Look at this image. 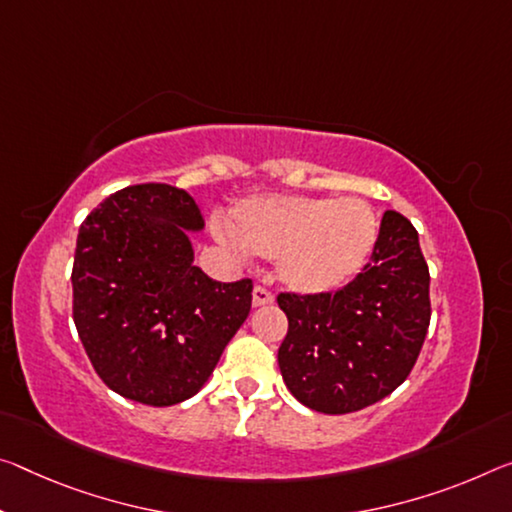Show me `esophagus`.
<instances>
[{
    "instance_id": "34e87169",
    "label": "esophagus",
    "mask_w": 512,
    "mask_h": 512,
    "mask_svg": "<svg viewBox=\"0 0 512 512\" xmlns=\"http://www.w3.org/2000/svg\"><path fill=\"white\" fill-rule=\"evenodd\" d=\"M273 303V294L266 287H262V285H257L255 289H253V305L255 307H262V305H271Z\"/></svg>"
}]
</instances>
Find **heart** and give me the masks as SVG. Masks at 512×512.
Returning a JSON list of instances; mask_svg holds the SVG:
<instances>
[{
  "mask_svg": "<svg viewBox=\"0 0 512 512\" xmlns=\"http://www.w3.org/2000/svg\"><path fill=\"white\" fill-rule=\"evenodd\" d=\"M232 230L248 253L278 259V278L298 294H328L360 275L380 223L360 198L259 196L232 209Z\"/></svg>",
  "mask_w": 512,
  "mask_h": 512,
  "instance_id": "b5f03b06",
  "label": "heart"
}]
</instances>
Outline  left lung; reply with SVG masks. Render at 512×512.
Returning <instances> with one entry per match:
<instances>
[{
  "label": "left lung",
  "mask_w": 512,
  "mask_h": 512,
  "mask_svg": "<svg viewBox=\"0 0 512 512\" xmlns=\"http://www.w3.org/2000/svg\"><path fill=\"white\" fill-rule=\"evenodd\" d=\"M428 264L408 218L387 209L371 262L330 294H280L278 364L296 399L346 415L385 399L415 367L431 323Z\"/></svg>",
  "instance_id": "1"
}]
</instances>
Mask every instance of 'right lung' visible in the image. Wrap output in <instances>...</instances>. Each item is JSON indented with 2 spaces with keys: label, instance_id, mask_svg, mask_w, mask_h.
Returning a JSON list of instances; mask_svg holds the SVG:
<instances>
[{
  "label": "right lung",
  "instance_id": "1",
  "mask_svg": "<svg viewBox=\"0 0 512 512\" xmlns=\"http://www.w3.org/2000/svg\"><path fill=\"white\" fill-rule=\"evenodd\" d=\"M202 227L196 200L170 184L116 191L79 227L72 319L97 376L125 399H191L248 319L253 280L193 266L189 237Z\"/></svg>",
  "mask_w": 512,
  "mask_h": 512
}]
</instances>
